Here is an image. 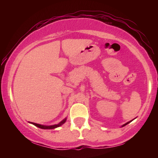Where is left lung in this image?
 <instances>
[{
	"mask_svg": "<svg viewBox=\"0 0 158 158\" xmlns=\"http://www.w3.org/2000/svg\"><path fill=\"white\" fill-rule=\"evenodd\" d=\"M132 120H133V119H132ZM132 120H131V121H129V122H128V123H125V124L124 125H123V126H122V127H123V126H126V125L127 124H128V123H129L130 122H131V121Z\"/></svg>",
	"mask_w": 158,
	"mask_h": 158,
	"instance_id": "1",
	"label": "left lung"
}]
</instances>
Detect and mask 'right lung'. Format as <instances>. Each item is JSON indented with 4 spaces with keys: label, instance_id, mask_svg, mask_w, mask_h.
Returning a JSON list of instances; mask_svg holds the SVG:
<instances>
[{
    "label": "right lung",
    "instance_id": "1",
    "mask_svg": "<svg viewBox=\"0 0 158 158\" xmlns=\"http://www.w3.org/2000/svg\"><path fill=\"white\" fill-rule=\"evenodd\" d=\"M67 120V117L66 118H64L63 120H61L60 123H59L58 124H55V125H52V126H44V125H41V124H38V123H31L30 122V123H31V124H33L34 126H35L36 127H38V128H41V129H54V128H58V127L62 126L64 123L66 122Z\"/></svg>",
    "mask_w": 158,
    "mask_h": 158
}]
</instances>
